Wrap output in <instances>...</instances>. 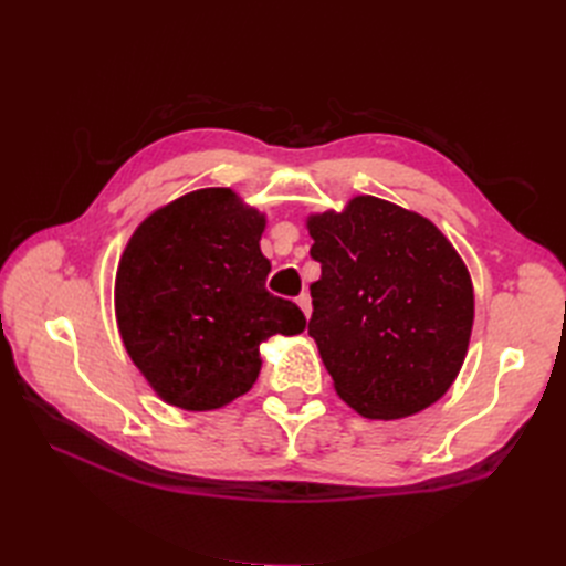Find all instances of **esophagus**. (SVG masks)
<instances>
[{
	"label": "esophagus",
	"mask_w": 566,
	"mask_h": 566,
	"mask_svg": "<svg viewBox=\"0 0 566 566\" xmlns=\"http://www.w3.org/2000/svg\"><path fill=\"white\" fill-rule=\"evenodd\" d=\"M297 304H300V310L304 312V316L310 318V316H312V297L306 295V293H302V295L297 297Z\"/></svg>",
	"instance_id": "34e87169"
}]
</instances>
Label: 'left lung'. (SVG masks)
<instances>
[{
    "instance_id": "1",
    "label": "left lung",
    "mask_w": 566,
    "mask_h": 566,
    "mask_svg": "<svg viewBox=\"0 0 566 566\" xmlns=\"http://www.w3.org/2000/svg\"><path fill=\"white\" fill-rule=\"evenodd\" d=\"M321 279L314 337L337 397L370 420L416 416L455 382L474 323L470 271L430 219L375 196L306 217Z\"/></svg>"
}]
</instances>
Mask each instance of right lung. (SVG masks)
Masks as SVG:
<instances>
[{"label": "right lung", "mask_w": 566, "mask_h": 566, "mask_svg": "<svg viewBox=\"0 0 566 566\" xmlns=\"http://www.w3.org/2000/svg\"><path fill=\"white\" fill-rule=\"evenodd\" d=\"M264 229L260 210L214 186L163 205L132 233L115 273L117 331L165 403H231L260 375L262 342L304 331L300 306L266 290Z\"/></svg>", "instance_id": "add662e5"}]
</instances>
